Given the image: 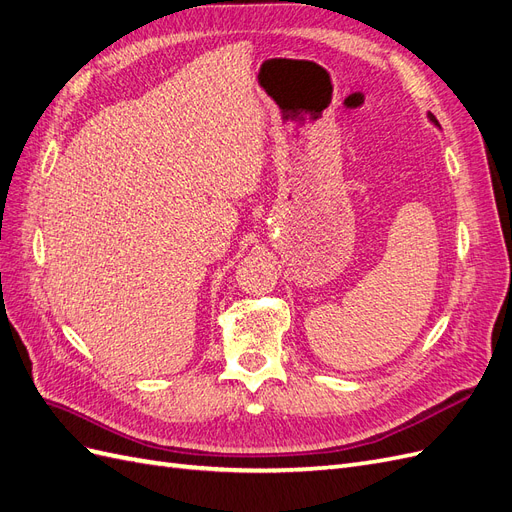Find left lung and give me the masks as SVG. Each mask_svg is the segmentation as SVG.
<instances>
[{
  "instance_id": "left-lung-1",
  "label": "left lung",
  "mask_w": 512,
  "mask_h": 512,
  "mask_svg": "<svg viewBox=\"0 0 512 512\" xmlns=\"http://www.w3.org/2000/svg\"><path fill=\"white\" fill-rule=\"evenodd\" d=\"M429 119H431V121H433V123H436V126H440V123H438V119H436V117H433V115H431V113H429Z\"/></svg>"
}]
</instances>
